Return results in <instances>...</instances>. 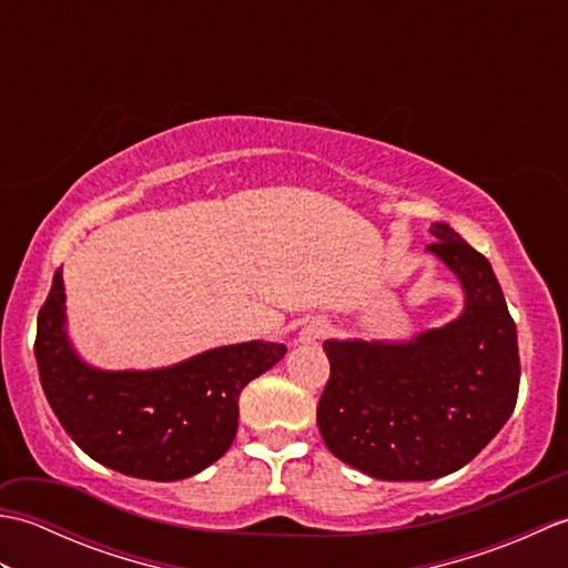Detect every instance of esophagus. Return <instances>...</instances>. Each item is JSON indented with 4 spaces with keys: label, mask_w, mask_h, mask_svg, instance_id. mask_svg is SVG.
<instances>
[{
    "label": "esophagus",
    "mask_w": 568,
    "mask_h": 568,
    "mask_svg": "<svg viewBox=\"0 0 568 568\" xmlns=\"http://www.w3.org/2000/svg\"><path fill=\"white\" fill-rule=\"evenodd\" d=\"M324 334H327V327H324L322 322H310V324H305L303 332H300V342L310 344V342L320 339V336H324Z\"/></svg>",
    "instance_id": "obj_1"
}]
</instances>
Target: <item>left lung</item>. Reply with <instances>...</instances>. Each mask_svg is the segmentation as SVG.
<instances>
[{
	"label": "left lung",
	"mask_w": 568,
	"mask_h": 568,
	"mask_svg": "<svg viewBox=\"0 0 568 568\" xmlns=\"http://www.w3.org/2000/svg\"><path fill=\"white\" fill-rule=\"evenodd\" d=\"M427 251L449 265L466 305L409 342H324L329 381L317 405L327 449L381 480H432L466 466L513 415L517 329L488 258L449 224Z\"/></svg>",
	"instance_id": "obj_1"
}]
</instances>
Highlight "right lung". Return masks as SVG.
I'll list each match as a JSON object with an SVG mask.
<instances>
[{
  "instance_id": "right-lung-1",
  "label": "right lung",
  "mask_w": 568,
  "mask_h": 568,
  "mask_svg": "<svg viewBox=\"0 0 568 568\" xmlns=\"http://www.w3.org/2000/svg\"><path fill=\"white\" fill-rule=\"evenodd\" d=\"M33 352L48 405L84 454L134 478L180 480L226 454L236 437L241 390L287 348L244 342L168 368H92L70 346L58 268L39 312Z\"/></svg>"
}]
</instances>
